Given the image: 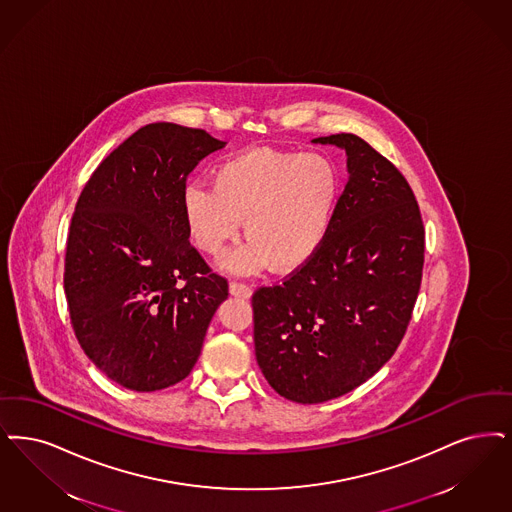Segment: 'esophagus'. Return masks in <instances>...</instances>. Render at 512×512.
<instances>
[{
    "mask_svg": "<svg viewBox=\"0 0 512 512\" xmlns=\"http://www.w3.org/2000/svg\"><path fill=\"white\" fill-rule=\"evenodd\" d=\"M228 291H230V295L240 297V299H249V297H251V287L246 286V284L230 282V284H228Z\"/></svg>",
    "mask_w": 512,
    "mask_h": 512,
    "instance_id": "esophagus-1",
    "label": "esophagus"
}]
</instances>
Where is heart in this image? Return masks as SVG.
Returning <instances> with one entry per match:
<instances>
[{
	"instance_id": "obj_1",
	"label": "heart",
	"mask_w": 512,
	"mask_h": 512,
	"mask_svg": "<svg viewBox=\"0 0 512 512\" xmlns=\"http://www.w3.org/2000/svg\"><path fill=\"white\" fill-rule=\"evenodd\" d=\"M341 192V171L328 156L257 148L217 165L211 188L186 186L184 223L205 255L221 253L242 223L247 242L226 257V270L255 274L270 265L287 274L324 246Z\"/></svg>"
}]
</instances>
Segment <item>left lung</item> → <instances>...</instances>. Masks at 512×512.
Here are the masks:
<instances>
[{
	"mask_svg": "<svg viewBox=\"0 0 512 512\" xmlns=\"http://www.w3.org/2000/svg\"><path fill=\"white\" fill-rule=\"evenodd\" d=\"M347 152L348 183L324 246L280 286L253 295L257 364L297 404L366 383L400 345L425 253L419 205L402 173L352 133L314 139Z\"/></svg>",
	"mask_w": 512,
	"mask_h": 512,
	"instance_id": "left-lung-1",
	"label": "left lung"
}]
</instances>
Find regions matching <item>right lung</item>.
Here are the masks:
<instances>
[{"instance_id":"obj_1","label":"right lung","mask_w":512,"mask_h":512,"mask_svg":"<svg viewBox=\"0 0 512 512\" xmlns=\"http://www.w3.org/2000/svg\"><path fill=\"white\" fill-rule=\"evenodd\" d=\"M225 141L150 123L85 184L72 217L64 293L87 358L125 389H167L192 371L228 297L225 278L190 246L183 196L190 171Z\"/></svg>"}]
</instances>
